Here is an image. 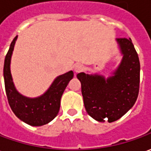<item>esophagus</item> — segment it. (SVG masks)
<instances>
[{
    "label": "esophagus",
    "mask_w": 151,
    "mask_h": 151,
    "mask_svg": "<svg viewBox=\"0 0 151 151\" xmlns=\"http://www.w3.org/2000/svg\"><path fill=\"white\" fill-rule=\"evenodd\" d=\"M83 68H84V67H83V65H81V64H76V65H74V67H73V69H74V72L75 73L82 72L83 70Z\"/></svg>",
    "instance_id": "1"
}]
</instances>
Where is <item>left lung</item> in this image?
<instances>
[{"mask_svg": "<svg viewBox=\"0 0 151 151\" xmlns=\"http://www.w3.org/2000/svg\"><path fill=\"white\" fill-rule=\"evenodd\" d=\"M119 65L111 76L78 73L86 112L98 122L119 119L137 101L140 84V61L131 38H118Z\"/></svg>", "mask_w": 151, "mask_h": 151, "instance_id": "8db88e82", "label": "left lung"}]
</instances>
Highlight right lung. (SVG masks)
Returning a JSON list of instances; mask_svg holds the SVG:
<instances>
[{
	"instance_id": "obj_1",
	"label": "right lung",
	"mask_w": 151,
	"mask_h": 151,
	"mask_svg": "<svg viewBox=\"0 0 151 151\" xmlns=\"http://www.w3.org/2000/svg\"><path fill=\"white\" fill-rule=\"evenodd\" d=\"M17 38L18 36L10 44L4 63L3 74L7 99L12 111L19 119L31 126H42L57 116L61 96L69 81L73 78V72L71 70L58 76L46 92L38 97L29 98L22 95L15 88L10 72L11 56Z\"/></svg>"
}]
</instances>
